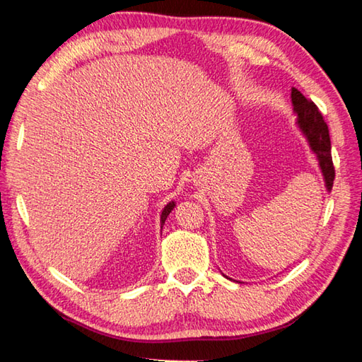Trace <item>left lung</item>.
I'll return each instance as SVG.
<instances>
[{
    "label": "left lung",
    "mask_w": 362,
    "mask_h": 362,
    "mask_svg": "<svg viewBox=\"0 0 362 362\" xmlns=\"http://www.w3.org/2000/svg\"><path fill=\"white\" fill-rule=\"evenodd\" d=\"M291 97L293 112L297 113V122L300 129L305 134V137L308 139L311 150L317 156L321 173L324 175V182H326V188L327 192H330L335 179V169L332 163V155H330L329 127L326 121H324L321 112L315 105V102L306 99L296 88H292Z\"/></svg>",
    "instance_id": "left-lung-1"
}]
</instances>
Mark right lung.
I'll return each instance as SVG.
<instances>
[{
  "instance_id": "add662e5",
  "label": "right lung",
  "mask_w": 362,
  "mask_h": 362,
  "mask_svg": "<svg viewBox=\"0 0 362 362\" xmlns=\"http://www.w3.org/2000/svg\"><path fill=\"white\" fill-rule=\"evenodd\" d=\"M174 201H173V203H169L166 207H164V209H163V214H161V225H164V222H166V218H168V216H169V214H170V211H173L174 209Z\"/></svg>"
}]
</instances>
